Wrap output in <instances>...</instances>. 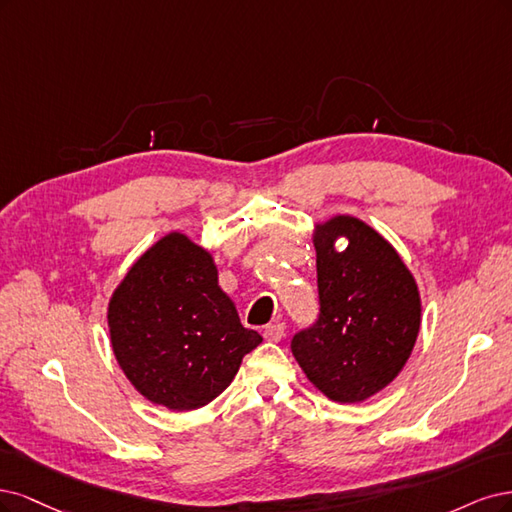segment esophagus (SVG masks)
I'll return each instance as SVG.
<instances>
[{
    "mask_svg": "<svg viewBox=\"0 0 512 512\" xmlns=\"http://www.w3.org/2000/svg\"><path fill=\"white\" fill-rule=\"evenodd\" d=\"M263 336H266V340H270V342H278L280 338L285 336V323L266 325V329H263Z\"/></svg>",
    "mask_w": 512,
    "mask_h": 512,
    "instance_id": "obj_1",
    "label": "esophagus"
}]
</instances>
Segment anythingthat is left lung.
Wrapping results in <instances>:
<instances>
[{
  "mask_svg": "<svg viewBox=\"0 0 512 512\" xmlns=\"http://www.w3.org/2000/svg\"><path fill=\"white\" fill-rule=\"evenodd\" d=\"M350 242L344 252L335 242ZM319 319L291 340L300 368L329 400L364 402L398 376L417 342L421 298L398 251L349 214L319 223Z\"/></svg>",
  "mask_w": 512,
  "mask_h": 512,
  "instance_id": "left-lung-1",
  "label": "left lung"
}]
</instances>
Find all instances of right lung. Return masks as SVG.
<instances>
[{"instance_id": "right-lung-1", "label": "right lung", "mask_w": 512, "mask_h": 512, "mask_svg": "<svg viewBox=\"0 0 512 512\" xmlns=\"http://www.w3.org/2000/svg\"><path fill=\"white\" fill-rule=\"evenodd\" d=\"M114 357L146 400L195 410L229 387L261 342L219 287L212 255L172 232L155 242L108 304Z\"/></svg>"}]
</instances>
